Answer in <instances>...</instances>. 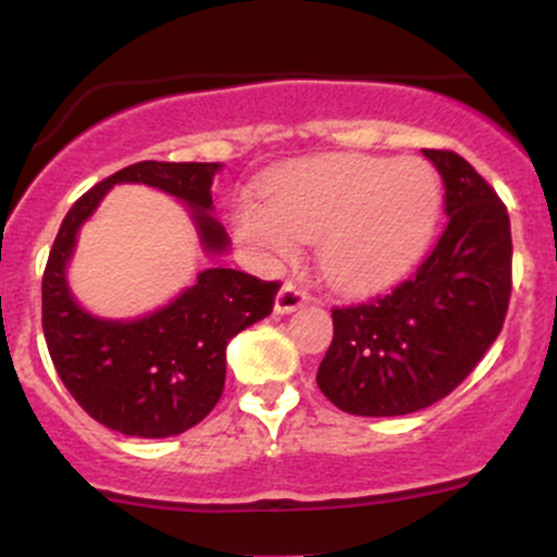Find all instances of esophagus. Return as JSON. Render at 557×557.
<instances>
[{
  "label": "esophagus",
  "mask_w": 557,
  "mask_h": 557,
  "mask_svg": "<svg viewBox=\"0 0 557 557\" xmlns=\"http://www.w3.org/2000/svg\"><path fill=\"white\" fill-rule=\"evenodd\" d=\"M307 301H310V294H307L305 288H299V285H294V283H285L283 288L277 290V299H274V310H277L280 314H288V312L301 310Z\"/></svg>",
  "instance_id": "obj_1"
}]
</instances>
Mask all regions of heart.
Returning a JSON list of instances; mask_svg holds the SVG:
<instances>
[{
  "mask_svg": "<svg viewBox=\"0 0 557 557\" xmlns=\"http://www.w3.org/2000/svg\"><path fill=\"white\" fill-rule=\"evenodd\" d=\"M442 212V185L420 159L334 153L290 164L269 180L267 199L243 196L234 228L263 263L290 261L318 243L329 285L369 294L414 267Z\"/></svg>",
  "mask_w": 557,
  "mask_h": 557,
  "instance_id": "obj_1",
  "label": "heart"
}]
</instances>
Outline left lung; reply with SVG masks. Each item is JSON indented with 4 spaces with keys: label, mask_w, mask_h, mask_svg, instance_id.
Wrapping results in <instances>:
<instances>
[{
    "label": "left lung",
    "mask_w": 557,
    "mask_h": 557,
    "mask_svg": "<svg viewBox=\"0 0 557 557\" xmlns=\"http://www.w3.org/2000/svg\"><path fill=\"white\" fill-rule=\"evenodd\" d=\"M450 215L418 272L391 294L334 307L318 387L334 407L396 418L463 383L502 334L512 294V232L496 190L453 150H423Z\"/></svg>",
    "instance_id": "8db88e82"
}]
</instances>
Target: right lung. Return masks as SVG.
<instances>
[{"instance_id": "1", "label": "right lung", "mask_w": 557, "mask_h": 557, "mask_svg": "<svg viewBox=\"0 0 557 557\" xmlns=\"http://www.w3.org/2000/svg\"><path fill=\"white\" fill-rule=\"evenodd\" d=\"M221 164L139 161L110 174L72 205L42 274V331L61 383L94 420L126 436L164 440L212 412L226 383V345L267 318L280 283L212 267L164 310L139 320H102L83 310L66 285V261L86 218L115 183H145L190 207L207 252L228 234L212 210Z\"/></svg>"}]
</instances>
